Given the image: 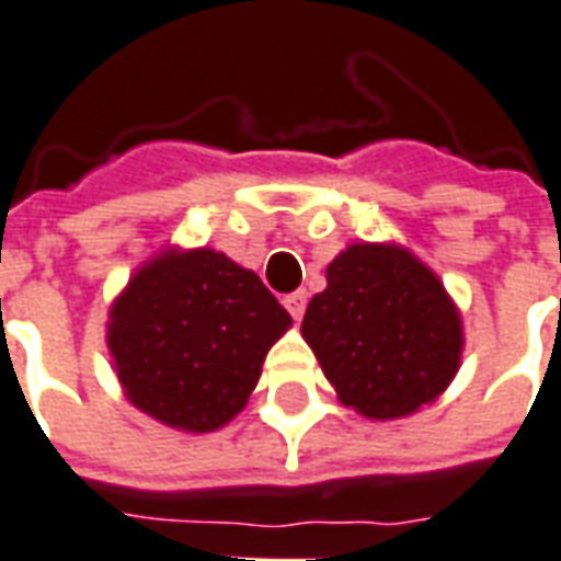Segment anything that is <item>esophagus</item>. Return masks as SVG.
<instances>
[{
    "label": "esophagus",
    "instance_id": "obj_1",
    "mask_svg": "<svg viewBox=\"0 0 561 561\" xmlns=\"http://www.w3.org/2000/svg\"><path fill=\"white\" fill-rule=\"evenodd\" d=\"M286 310L293 313V320H301V313H305V308H308V293L305 289H296V293H289V296L284 298Z\"/></svg>",
    "mask_w": 561,
    "mask_h": 561
}]
</instances>
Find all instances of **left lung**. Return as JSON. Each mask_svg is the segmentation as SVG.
I'll list each match as a JSON object with an SVG mask.
<instances>
[{
	"label": "left lung",
	"instance_id": "8db88e82",
	"mask_svg": "<svg viewBox=\"0 0 561 561\" xmlns=\"http://www.w3.org/2000/svg\"><path fill=\"white\" fill-rule=\"evenodd\" d=\"M301 334L337 398L367 419H403L443 394L463 325L439 277L398 244H350L325 268Z\"/></svg>",
	"mask_w": 561,
	"mask_h": 561
}]
</instances>
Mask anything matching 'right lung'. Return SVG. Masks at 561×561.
<instances>
[{
  "mask_svg": "<svg viewBox=\"0 0 561 561\" xmlns=\"http://www.w3.org/2000/svg\"><path fill=\"white\" fill-rule=\"evenodd\" d=\"M289 325L263 280L230 256L163 251L113 301L107 346L137 410L167 427L211 433L244 410Z\"/></svg>",
  "mask_w": 561,
  "mask_h": 561,
  "instance_id": "obj_1",
  "label": "right lung"
}]
</instances>
